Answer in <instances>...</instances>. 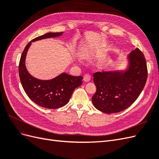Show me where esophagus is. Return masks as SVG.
Here are the masks:
<instances>
[{
	"mask_svg": "<svg viewBox=\"0 0 159 159\" xmlns=\"http://www.w3.org/2000/svg\"><path fill=\"white\" fill-rule=\"evenodd\" d=\"M84 81H85V82H88V81H90L91 80V75L88 74H86L84 75V78H83Z\"/></svg>",
	"mask_w": 159,
	"mask_h": 159,
	"instance_id": "34e87169",
	"label": "esophagus"
}]
</instances>
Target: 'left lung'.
<instances>
[{
  "label": "left lung",
  "mask_w": 159,
  "mask_h": 159,
  "mask_svg": "<svg viewBox=\"0 0 159 159\" xmlns=\"http://www.w3.org/2000/svg\"><path fill=\"white\" fill-rule=\"evenodd\" d=\"M125 71H98L93 74L96 86L94 107L105 113H118L135 102L145 87L148 72L145 57L138 48L128 56Z\"/></svg>",
  "instance_id": "8db88e82"
}]
</instances>
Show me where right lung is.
I'll return each mask as SVG.
<instances>
[{"label":"right lung","mask_w":159,"mask_h":159,"mask_svg":"<svg viewBox=\"0 0 159 159\" xmlns=\"http://www.w3.org/2000/svg\"><path fill=\"white\" fill-rule=\"evenodd\" d=\"M61 34L62 32H49L33 39L26 46L19 62V76L26 95L37 105L48 109L60 108L68 103L74 89L82 84V76L75 77L63 73L50 80H38L28 72L25 58L32 42Z\"/></svg>","instance_id":"1"}]
</instances>
